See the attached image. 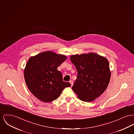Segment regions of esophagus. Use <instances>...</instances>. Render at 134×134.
Wrapping results in <instances>:
<instances>
[{"instance_id": "obj_1", "label": "esophagus", "mask_w": 134, "mask_h": 134, "mask_svg": "<svg viewBox=\"0 0 134 134\" xmlns=\"http://www.w3.org/2000/svg\"><path fill=\"white\" fill-rule=\"evenodd\" d=\"M69 82L70 83L71 86H72L73 85V81H72V80H70V81H69Z\"/></svg>"}]
</instances>
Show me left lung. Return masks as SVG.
<instances>
[{"mask_svg": "<svg viewBox=\"0 0 134 134\" xmlns=\"http://www.w3.org/2000/svg\"><path fill=\"white\" fill-rule=\"evenodd\" d=\"M70 60L78 73L72 90L81 101H94L105 92L109 83L111 72L108 60L94 53L71 55Z\"/></svg>", "mask_w": 134, "mask_h": 134, "instance_id": "8db88e82", "label": "left lung"}]
</instances>
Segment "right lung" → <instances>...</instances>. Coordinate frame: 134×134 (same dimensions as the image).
Returning a JSON list of instances; mask_svg holds the SVG:
<instances>
[{"label": "right lung", "mask_w": 134, "mask_h": 134, "mask_svg": "<svg viewBox=\"0 0 134 134\" xmlns=\"http://www.w3.org/2000/svg\"><path fill=\"white\" fill-rule=\"evenodd\" d=\"M66 56L46 51L30 57L24 71L26 84L32 94L44 102H51L60 96L63 90L71 86L64 81L58 67Z\"/></svg>", "instance_id": "obj_1"}]
</instances>
